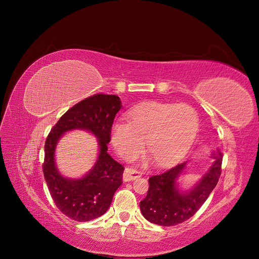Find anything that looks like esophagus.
<instances>
[{"label":"esophagus","mask_w":259,"mask_h":259,"mask_svg":"<svg viewBox=\"0 0 259 259\" xmlns=\"http://www.w3.org/2000/svg\"><path fill=\"white\" fill-rule=\"evenodd\" d=\"M141 175L139 171H137L136 169L134 168H125L124 173H123V181L128 182V181H133L135 179L139 178Z\"/></svg>","instance_id":"34e87169"}]
</instances>
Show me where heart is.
<instances>
[{"instance_id": "heart-1", "label": "heart", "mask_w": 259, "mask_h": 259, "mask_svg": "<svg viewBox=\"0 0 259 259\" xmlns=\"http://www.w3.org/2000/svg\"><path fill=\"white\" fill-rule=\"evenodd\" d=\"M127 121L110 127V143L125 160L138 157L145 146L158 166L180 159L193 144L199 120L188 104L146 102L130 109Z\"/></svg>"}]
</instances>
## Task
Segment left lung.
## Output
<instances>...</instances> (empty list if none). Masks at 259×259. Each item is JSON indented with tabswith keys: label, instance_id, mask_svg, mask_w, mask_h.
Masks as SVG:
<instances>
[{
	"label": "left lung",
	"instance_id": "obj_1",
	"mask_svg": "<svg viewBox=\"0 0 259 259\" xmlns=\"http://www.w3.org/2000/svg\"><path fill=\"white\" fill-rule=\"evenodd\" d=\"M214 161L193 186L186 190L179 179L187 169L188 161L149 179L150 188L145 198L140 201L143 217L150 223L170 227L191 218L215 189L221 174L223 155L217 150L211 156Z\"/></svg>",
	"mask_w": 259,
	"mask_h": 259
}]
</instances>
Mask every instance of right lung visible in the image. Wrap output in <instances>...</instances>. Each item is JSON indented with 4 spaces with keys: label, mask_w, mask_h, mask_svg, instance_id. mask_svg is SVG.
Instances as JSON below:
<instances>
[{
    "label": "right lung",
    "mask_w": 259,
    "mask_h": 259,
    "mask_svg": "<svg viewBox=\"0 0 259 259\" xmlns=\"http://www.w3.org/2000/svg\"><path fill=\"white\" fill-rule=\"evenodd\" d=\"M115 95H95L77 103L59 119L45 142L43 174L57 207L67 217L84 223L106 213L115 192L122 184L124 167L107 153L110 127L121 109ZM92 133L97 139L98 156L94 166L80 179L65 178L55 162L56 145L71 130Z\"/></svg>",
    "instance_id": "add662e5"
}]
</instances>
